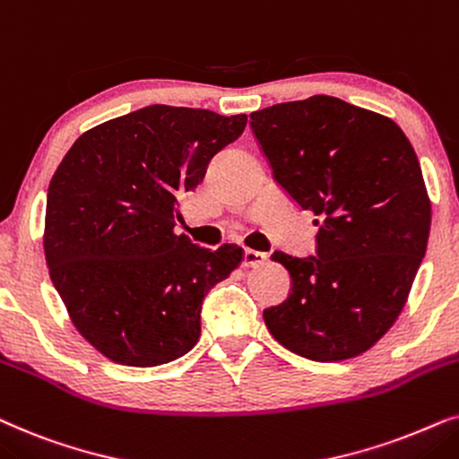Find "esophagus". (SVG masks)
<instances>
[{"label": "esophagus", "instance_id": "1", "mask_svg": "<svg viewBox=\"0 0 459 459\" xmlns=\"http://www.w3.org/2000/svg\"><path fill=\"white\" fill-rule=\"evenodd\" d=\"M266 262V254L264 252H255V249H246L243 252V266H262Z\"/></svg>", "mask_w": 459, "mask_h": 459}]
</instances>
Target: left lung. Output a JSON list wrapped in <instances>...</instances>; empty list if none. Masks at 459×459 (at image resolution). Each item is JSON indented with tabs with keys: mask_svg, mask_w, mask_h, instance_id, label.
<instances>
[{
	"mask_svg": "<svg viewBox=\"0 0 459 459\" xmlns=\"http://www.w3.org/2000/svg\"><path fill=\"white\" fill-rule=\"evenodd\" d=\"M273 178L319 226L316 252H274L291 291L264 310L273 338L319 363L369 351L405 307L430 233V199L393 119L333 96L249 115Z\"/></svg>",
	"mask_w": 459,
	"mask_h": 459,
	"instance_id": "8db88e82",
	"label": "left lung"
}]
</instances>
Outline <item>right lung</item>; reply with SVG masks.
Instances as JSON below:
<instances>
[{
  "mask_svg": "<svg viewBox=\"0 0 459 459\" xmlns=\"http://www.w3.org/2000/svg\"><path fill=\"white\" fill-rule=\"evenodd\" d=\"M247 115L151 105L82 134L50 180L44 252L77 332L113 363L155 368L201 335L207 291L243 249L176 233L178 199Z\"/></svg>",
  "mask_w": 459,
  "mask_h": 459,
  "instance_id": "add662e5",
  "label": "right lung"
}]
</instances>
